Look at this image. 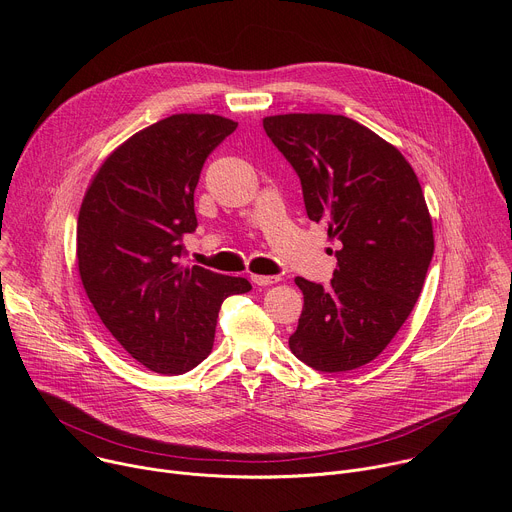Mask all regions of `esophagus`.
Returning a JSON list of instances; mask_svg holds the SVG:
<instances>
[{"mask_svg":"<svg viewBox=\"0 0 512 512\" xmlns=\"http://www.w3.org/2000/svg\"><path fill=\"white\" fill-rule=\"evenodd\" d=\"M251 281L255 285H273L279 281V277L277 275H251Z\"/></svg>","mask_w":512,"mask_h":512,"instance_id":"34e87169","label":"esophagus"}]
</instances>
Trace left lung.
Listing matches in <instances>:
<instances>
[{
  "mask_svg": "<svg viewBox=\"0 0 512 512\" xmlns=\"http://www.w3.org/2000/svg\"><path fill=\"white\" fill-rule=\"evenodd\" d=\"M296 170L310 221L336 245L330 285L296 277L304 294L289 348L308 367L340 373L375 360L409 318L433 257L419 180L397 148L344 115L263 119Z\"/></svg>",
  "mask_w": 512,
  "mask_h": 512,
  "instance_id": "left-lung-1",
  "label": "left lung"
}]
</instances>
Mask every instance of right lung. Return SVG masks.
Listing matches in <instances>:
<instances>
[{
    "mask_svg": "<svg viewBox=\"0 0 512 512\" xmlns=\"http://www.w3.org/2000/svg\"><path fill=\"white\" fill-rule=\"evenodd\" d=\"M237 129L221 115L180 113L131 135L105 160L79 212L83 287L113 338L160 375L210 354L218 310L245 277L182 265L196 231L194 190L210 152Z\"/></svg>",
    "mask_w": 512,
    "mask_h": 512,
    "instance_id": "right-lung-1",
    "label": "right lung"
}]
</instances>
